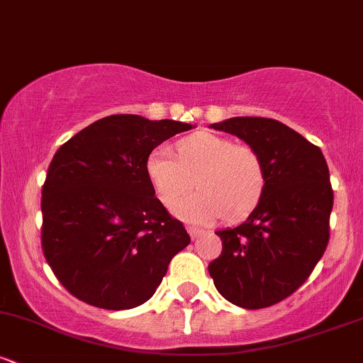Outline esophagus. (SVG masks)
<instances>
[{"label":"esophagus","mask_w":363,"mask_h":363,"mask_svg":"<svg viewBox=\"0 0 363 363\" xmlns=\"http://www.w3.org/2000/svg\"><path fill=\"white\" fill-rule=\"evenodd\" d=\"M187 232H189L191 239H198V237L205 235V230H201V228H196V227H187Z\"/></svg>","instance_id":"esophagus-1"}]
</instances>
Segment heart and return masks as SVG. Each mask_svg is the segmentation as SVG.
<instances>
[{
    "label": "heart",
    "instance_id": "1",
    "mask_svg": "<svg viewBox=\"0 0 363 363\" xmlns=\"http://www.w3.org/2000/svg\"><path fill=\"white\" fill-rule=\"evenodd\" d=\"M177 152L179 157L160 145L147 158V176L165 206L176 205L196 181L199 193L174 208L177 218L198 225L222 216L235 222L259 203L266 174L254 148L215 133H198L179 141Z\"/></svg>",
    "mask_w": 363,
    "mask_h": 363
}]
</instances>
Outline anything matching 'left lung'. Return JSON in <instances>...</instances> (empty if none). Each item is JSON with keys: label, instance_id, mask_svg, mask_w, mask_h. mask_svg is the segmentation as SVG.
<instances>
[{"label": "left lung", "instance_id": "left-lung-1", "mask_svg": "<svg viewBox=\"0 0 363 363\" xmlns=\"http://www.w3.org/2000/svg\"><path fill=\"white\" fill-rule=\"evenodd\" d=\"M256 150L266 184L244 223L218 230L223 251L208 272L223 298L262 309L294 294L323 257L329 240L333 189L320 148L268 118L211 124Z\"/></svg>", "mask_w": 363, "mask_h": 363}]
</instances>
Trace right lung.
I'll return each mask as SVG.
<instances>
[{"instance_id": "right-lung-1", "label": "right lung", "mask_w": 363, "mask_h": 363, "mask_svg": "<svg viewBox=\"0 0 363 363\" xmlns=\"http://www.w3.org/2000/svg\"><path fill=\"white\" fill-rule=\"evenodd\" d=\"M193 128L116 114L57 150L43 187V249L69 294L107 311L133 309L155 294L191 237L155 198L147 158Z\"/></svg>"}]
</instances>
